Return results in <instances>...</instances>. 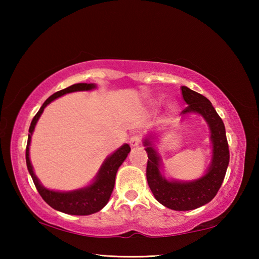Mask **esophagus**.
Masks as SVG:
<instances>
[{
    "instance_id": "1",
    "label": "esophagus",
    "mask_w": 259,
    "mask_h": 259,
    "mask_svg": "<svg viewBox=\"0 0 259 259\" xmlns=\"http://www.w3.org/2000/svg\"><path fill=\"white\" fill-rule=\"evenodd\" d=\"M141 142V137L140 136H133L130 138V146L131 147H138Z\"/></svg>"
}]
</instances>
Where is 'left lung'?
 Wrapping results in <instances>:
<instances>
[{"label": "left lung", "instance_id": "8db88e82", "mask_svg": "<svg viewBox=\"0 0 259 259\" xmlns=\"http://www.w3.org/2000/svg\"><path fill=\"white\" fill-rule=\"evenodd\" d=\"M181 93L188 104L181 114L199 113L210 129L212 157L206 175L192 181H169L160 174L161 159L152 146L151 136L147 137L144 145L148 153L147 180L153 196L164 207L183 211L206 205L217 195L227 171L229 149L224 122L211 102L187 87H181Z\"/></svg>", "mask_w": 259, "mask_h": 259}]
</instances>
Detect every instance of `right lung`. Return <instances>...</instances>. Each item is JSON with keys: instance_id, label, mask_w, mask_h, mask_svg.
Instances as JSON below:
<instances>
[{"instance_id": "right-lung-1", "label": "right lung", "mask_w": 259, "mask_h": 259, "mask_svg": "<svg viewBox=\"0 0 259 259\" xmlns=\"http://www.w3.org/2000/svg\"><path fill=\"white\" fill-rule=\"evenodd\" d=\"M95 88L96 84L93 83H76L65 88L63 90H60L56 93H53L51 97H49L32 120L29 129L30 134L29 137H27V145L25 150L27 170H29V172L33 179V183H34L38 194L41 195L43 200H45L49 206L56 209V210L69 214H76V216H85V214L95 213L99 210H101V209L107 205L114 187L115 175H117L119 167L122 164L124 159L130 152V146L128 144H124L123 146H121L118 150H115L111 156H109L102 163L96 179L93 180V183L91 185L84 187V188L72 191H54L45 188V187L40 184V180H38L36 178V176L34 175L33 167L30 161V144L31 137L33 131H34L37 120L41 117L43 110H45V108L49 103H51L59 97L67 95V93L75 91H89L95 89Z\"/></svg>"}]
</instances>
